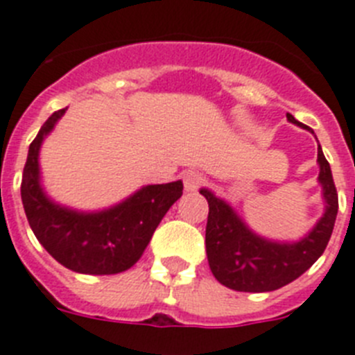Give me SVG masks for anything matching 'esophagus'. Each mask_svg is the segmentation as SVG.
Segmentation results:
<instances>
[{
    "instance_id": "obj_1",
    "label": "esophagus",
    "mask_w": 355,
    "mask_h": 355,
    "mask_svg": "<svg viewBox=\"0 0 355 355\" xmlns=\"http://www.w3.org/2000/svg\"><path fill=\"white\" fill-rule=\"evenodd\" d=\"M202 184H204V175H202V173L198 171L184 173V186H186V191H196Z\"/></svg>"
}]
</instances>
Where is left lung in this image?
Instances as JSON below:
<instances>
[{
  "label": "left lung",
  "mask_w": 355,
  "mask_h": 355,
  "mask_svg": "<svg viewBox=\"0 0 355 355\" xmlns=\"http://www.w3.org/2000/svg\"><path fill=\"white\" fill-rule=\"evenodd\" d=\"M287 119L297 126L306 128L291 113H287ZM318 162L327 211L309 236L291 245L267 242L256 236L225 202L207 189H202L200 193L209 204L205 251L211 272L220 284L240 293H269L300 278L323 254L334 229L339 204L330 164L321 148H318Z\"/></svg>",
  "instance_id": "obj_1"
}]
</instances>
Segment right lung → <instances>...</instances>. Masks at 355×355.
I'll use <instances>...</instances> for the list:
<instances>
[{
	"instance_id": "1",
	"label": "right lung",
	"mask_w": 355,
	"mask_h": 355,
	"mask_svg": "<svg viewBox=\"0 0 355 355\" xmlns=\"http://www.w3.org/2000/svg\"><path fill=\"white\" fill-rule=\"evenodd\" d=\"M64 108L53 112L28 148L21 200L35 238L52 258L83 274H117L137 263L155 229L182 196V182L146 186L103 213H76L50 202L40 187V148Z\"/></svg>"
}]
</instances>
